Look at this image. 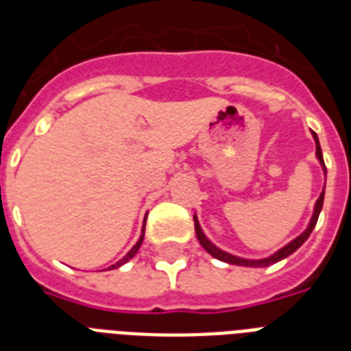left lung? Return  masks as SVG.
Wrapping results in <instances>:
<instances>
[{
  "label": "left lung",
  "instance_id": "1",
  "mask_svg": "<svg viewBox=\"0 0 351 351\" xmlns=\"http://www.w3.org/2000/svg\"><path fill=\"white\" fill-rule=\"evenodd\" d=\"M313 138H315V147H317V158H319V162H321L322 169L326 171V165H324V160H322V151H321V143H319V138H317V134L313 132ZM322 202H324V189H322L321 197H319V200H317L315 204V209H313V217H311L310 220V226L306 228V231L302 234H299L297 239L291 240L289 244H286L282 247V250H278L277 253H273L271 256H267V258H261V261H247V258H240V256H234L231 255V253H226V251L219 250L217 245L211 242V240H208V237L204 234L202 228H200V224H198L197 220V215L193 217L195 219V233H197V239L198 242H200V245H202L204 250L208 251L209 255H213L215 258H219V261L222 262H228V264H234V266H247V267H266L269 266V264H275V262L282 261V258H286V256H289L291 253H295V251L299 250L300 245L304 244L306 240H308V237H310V233L313 231V228H315L317 220H319V215H321V209H322Z\"/></svg>",
  "mask_w": 351,
  "mask_h": 351
}]
</instances>
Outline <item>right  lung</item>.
<instances>
[{
  "mask_svg": "<svg viewBox=\"0 0 351 351\" xmlns=\"http://www.w3.org/2000/svg\"><path fill=\"white\" fill-rule=\"evenodd\" d=\"M143 233H145V228H143L142 230V234H140V239H138V242L134 245H132V250L129 251V253H127L125 256H123V258H121V261H118L117 264H112L111 267H109V269H114V267H120V266H123V264H125L127 261H131L132 256L136 255L138 253V250H140V245H142V242H143Z\"/></svg>",
  "mask_w": 351,
  "mask_h": 351,
  "instance_id": "right-lung-1",
  "label": "right lung"
}]
</instances>
